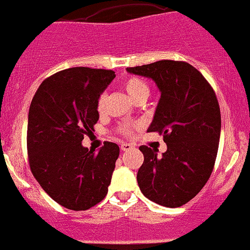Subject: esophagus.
I'll list each match as a JSON object with an SVG mask.
<instances>
[{
	"instance_id": "34e87169",
	"label": "esophagus",
	"mask_w": 250,
	"mask_h": 250,
	"mask_svg": "<svg viewBox=\"0 0 250 250\" xmlns=\"http://www.w3.org/2000/svg\"><path fill=\"white\" fill-rule=\"evenodd\" d=\"M132 148H133V146L130 145V144L125 143V144H122V145H121V150H122V151H129V150H132Z\"/></svg>"
}]
</instances>
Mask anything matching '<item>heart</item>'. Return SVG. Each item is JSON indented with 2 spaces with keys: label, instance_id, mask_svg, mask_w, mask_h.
<instances>
[{
  "label": "heart",
  "instance_id": "heart-1",
  "mask_svg": "<svg viewBox=\"0 0 250 250\" xmlns=\"http://www.w3.org/2000/svg\"><path fill=\"white\" fill-rule=\"evenodd\" d=\"M123 88L125 89L127 94L129 95L130 99L133 102H138V100L147 99L148 94H150V88H148L147 83L145 82L141 78L137 76H130L127 77L125 81H123ZM105 105H106V94L105 93H102L98 98L97 102V110L98 112L102 113L103 111L105 110ZM122 132L125 134H128L129 133V129L128 127H123Z\"/></svg>",
  "mask_w": 250,
  "mask_h": 250
}]
</instances>
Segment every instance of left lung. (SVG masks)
<instances>
[{"label":"left lung","instance_id":"left-lung-1","mask_svg":"<svg viewBox=\"0 0 250 250\" xmlns=\"http://www.w3.org/2000/svg\"><path fill=\"white\" fill-rule=\"evenodd\" d=\"M129 74L155 81L161 92L147 132L163 135L167 151L143 145L138 170L140 191L152 202L176 208L192 200L213 172L221 130L218 99L208 81L185 62L160 60L127 67Z\"/></svg>","mask_w":250,"mask_h":250}]
</instances>
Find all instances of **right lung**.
Listing matches in <instances>:
<instances>
[{"label":"right lung","mask_w":250,"mask_h":250,"mask_svg":"<svg viewBox=\"0 0 250 250\" xmlns=\"http://www.w3.org/2000/svg\"><path fill=\"white\" fill-rule=\"evenodd\" d=\"M115 77L112 70H62L41 83L30 105V169L55 202L71 210L92 208L107 193L120 147L105 141L95 152L82 140L94 132L98 98Z\"/></svg>","instance_id":"1"}]
</instances>
